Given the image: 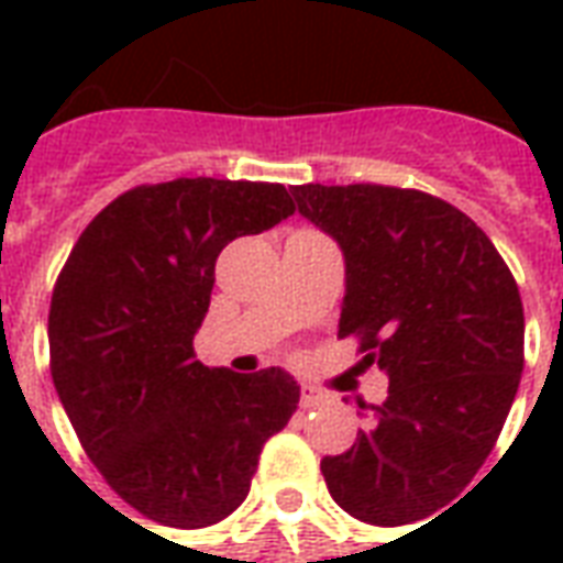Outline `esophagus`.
Masks as SVG:
<instances>
[{
	"label": "esophagus",
	"mask_w": 563,
	"mask_h": 563,
	"mask_svg": "<svg viewBox=\"0 0 563 563\" xmlns=\"http://www.w3.org/2000/svg\"><path fill=\"white\" fill-rule=\"evenodd\" d=\"M322 401H325V395H322V391L313 389V386H301V407H305V410L319 407Z\"/></svg>",
	"instance_id": "esophagus-1"
}]
</instances>
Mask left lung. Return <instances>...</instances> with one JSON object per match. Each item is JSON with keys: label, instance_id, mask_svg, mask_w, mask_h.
Listing matches in <instances>:
<instances>
[{"label": "left lung", "instance_id": "1", "mask_svg": "<svg viewBox=\"0 0 563 563\" xmlns=\"http://www.w3.org/2000/svg\"><path fill=\"white\" fill-rule=\"evenodd\" d=\"M346 258L341 338L389 374L371 424L322 459L331 497L367 525L428 519L467 488L507 422L525 310L488 234L449 201L379 184L292 189Z\"/></svg>", "mask_w": 563, "mask_h": 563}]
</instances>
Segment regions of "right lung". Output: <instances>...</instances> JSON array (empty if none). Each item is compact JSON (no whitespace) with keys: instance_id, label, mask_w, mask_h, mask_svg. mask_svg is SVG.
Wrapping results in <instances>:
<instances>
[{"instance_id":"add662e5","label":"right lung","mask_w":563,"mask_h":563,"mask_svg":"<svg viewBox=\"0 0 563 563\" xmlns=\"http://www.w3.org/2000/svg\"><path fill=\"white\" fill-rule=\"evenodd\" d=\"M283 184L177 177L117 196L80 232L47 317L51 377L104 483L150 521L208 528L244 504L292 419L280 367H205L192 338L222 246L292 217Z\"/></svg>"}]
</instances>
